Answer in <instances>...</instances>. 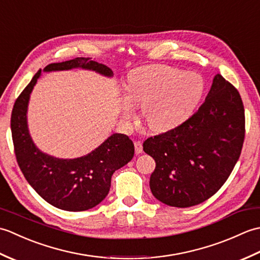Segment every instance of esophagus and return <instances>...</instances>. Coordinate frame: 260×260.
<instances>
[{
  "label": "esophagus",
  "instance_id": "34e87169",
  "mask_svg": "<svg viewBox=\"0 0 260 260\" xmlns=\"http://www.w3.org/2000/svg\"><path fill=\"white\" fill-rule=\"evenodd\" d=\"M134 146H135V153L136 154H141L143 152V144L142 142H135L134 143Z\"/></svg>",
  "mask_w": 260,
  "mask_h": 260
}]
</instances>
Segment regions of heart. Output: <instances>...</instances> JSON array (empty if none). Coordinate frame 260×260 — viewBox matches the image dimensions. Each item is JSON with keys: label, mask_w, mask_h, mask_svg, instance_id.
<instances>
[{"label": "heart", "mask_w": 260, "mask_h": 260, "mask_svg": "<svg viewBox=\"0 0 260 260\" xmlns=\"http://www.w3.org/2000/svg\"><path fill=\"white\" fill-rule=\"evenodd\" d=\"M124 104L126 119L134 115L132 104L142 105V115L150 128L164 132L190 117L204 92V81L196 73H183L164 64L146 66L128 76Z\"/></svg>", "instance_id": "obj_1"}]
</instances>
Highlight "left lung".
Wrapping results in <instances>:
<instances>
[{
	"instance_id": "1",
	"label": "left lung",
	"mask_w": 260,
	"mask_h": 260,
	"mask_svg": "<svg viewBox=\"0 0 260 260\" xmlns=\"http://www.w3.org/2000/svg\"><path fill=\"white\" fill-rule=\"evenodd\" d=\"M245 123L239 91L215 75L206 101L191 117L143 143L156 163L150 179L153 196L168 206L189 208L215 194L239 159Z\"/></svg>"
}]
</instances>
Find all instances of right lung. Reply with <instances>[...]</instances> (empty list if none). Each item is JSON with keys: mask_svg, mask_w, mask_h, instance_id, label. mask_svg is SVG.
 Returning <instances> with one entry per match:
<instances>
[{"mask_svg": "<svg viewBox=\"0 0 260 260\" xmlns=\"http://www.w3.org/2000/svg\"><path fill=\"white\" fill-rule=\"evenodd\" d=\"M85 68L112 76L107 66L91 58H75L50 63L45 71ZM41 69L33 76L19 97L11 115L14 153L20 170L29 184L42 199L66 211H85L101 203L109 192L112 175L134 156V144L127 135L113 134L86 156L60 159L38 150L26 125V107L30 93Z\"/></svg>", "mask_w": 260, "mask_h": 260, "instance_id": "1", "label": "right lung"}]
</instances>
